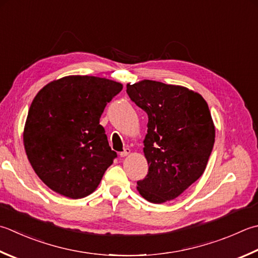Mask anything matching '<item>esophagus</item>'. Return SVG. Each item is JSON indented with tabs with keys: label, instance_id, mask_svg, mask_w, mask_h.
Listing matches in <instances>:
<instances>
[{
	"label": "esophagus",
	"instance_id": "obj_1",
	"mask_svg": "<svg viewBox=\"0 0 258 258\" xmlns=\"http://www.w3.org/2000/svg\"><path fill=\"white\" fill-rule=\"evenodd\" d=\"M130 153H131V150L128 148H125L123 152L119 153V156L120 158H125V156H127Z\"/></svg>",
	"mask_w": 258,
	"mask_h": 258
}]
</instances>
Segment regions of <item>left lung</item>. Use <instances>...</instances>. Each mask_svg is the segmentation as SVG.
<instances>
[{
    "label": "left lung",
    "mask_w": 258,
    "mask_h": 258,
    "mask_svg": "<svg viewBox=\"0 0 258 258\" xmlns=\"http://www.w3.org/2000/svg\"><path fill=\"white\" fill-rule=\"evenodd\" d=\"M126 93L148 114L143 152L149 172L138 181L140 195L152 204L173 200L206 169L215 143V126L203 96L185 87L142 80Z\"/></svg>",
    "instance_id": "1"
}]
</instances>
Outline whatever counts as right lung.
Listing matches in <instances>:
<instances>
[{
    "label": "right lung",
    "mask_w": 258,
    "mask_h": 258,
    "mask_svg": "<svg viewBox=\"0 0 258 258\" xmlns=\"http://www.w3.org/2000/svg\"><path fill=\"white\" fill-rule=\"evenodd\" d=\"M122 84L94 76H68L40 90L30 106L23 142L34 172L72 199L97 188L117 158L100 116Z\"/></svg>",
    "instance_id": "1"
}]
</instances>
